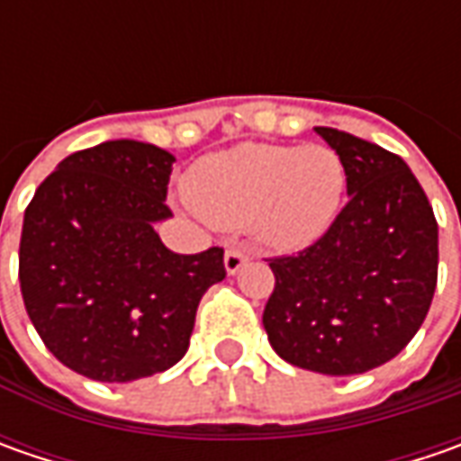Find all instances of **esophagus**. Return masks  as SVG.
Listing matches in <instances>:
<instances>
[{
  "label": "esophagus",
  "mask_w": 461,
  "mask_h": 461,
  "mask_svg": "<svg viewBox=\"0 0 461 461\" xmlns=\"http://www.w3.org/2000/svg\"><path fill=\"white\" fill-rule=\"evenodd\" d=\"M246 261H249V254H246V251H240V249H228V251H225V272H228V275H239Z\"/></svg>",
  "instance_id": "1"
}]
</instances>
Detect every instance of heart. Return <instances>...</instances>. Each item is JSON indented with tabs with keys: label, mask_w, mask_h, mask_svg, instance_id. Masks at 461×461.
<instances>
[{
	"label": "heart",
	"mask_w": 461,
	"mask_h": 461,
	"mask_svg": "<svg viewBox=\"0 0 461 461\" xmlns=\"http://www.w3.org/2000/svg\"><path fill=\"white\" fill-rule=\"evenodd\" d=\"M346 167L328 146L239 143L194 161L185 197L204 221L249 233L276 251L321 240L341 212Z\"/></svg>",
	"instance_id": "heart-1"
}]
</instances>
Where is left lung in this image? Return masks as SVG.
Masks as SVG:
<instances>
[{
  "label": "left lung",
  "mask_w": 461,
  "mask_h": 461,
  "mask_svg": "<svg viewBox=\"0 0 461 461\" xmlns=\"http://www.w3.org/2000/svg\"><path fill=\"white\" fill-rule=\"evenodd\" d=\"M315 133L344 161L348 203L323 239L269 261L264 328L285 362L346 377L390 362L418 333L434 300L438 225L400 156L344 131Z\"/></svg>",
  "instance_id": "8db88e82"
}]
</instances>
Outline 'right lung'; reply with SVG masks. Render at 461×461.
Masks as SVG:
<instances>
[{"label":"right lung","mask_w":461,"mask_h":461,"mask_svg":"<svg viewBox=\"0 0 461 461\" xmlns=\"http://www.w3.org/2000/svg\"><path fill=\"white\" fill-rule=\"evenodd\" d=\"M174 156L143 140L71 153L27 204L20 290L48 351L97 382L167 372L189 348L197 305L225 279L222 249L174 254L156 233L171 218Z\"/></svg>","instance_id":"obj_1"}]
</instances>
